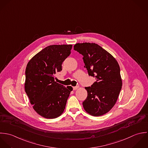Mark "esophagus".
<instances>
[{"label":"esophagus","instance_id":"esophagus-1","mask_svg":"<svg viewBox=\"0 0 148 148\" xmlns=\"http://www.w3.org/2000/svg\"><path fill=\"white\" fill-rule=\"evenodd\" d=\"M79 88V86H74V87H73V90H77V89H78Z\"/></svg>","mask_w":148,"mask_h":148}]
</instances>
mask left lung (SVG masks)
<instances>
[{
	"mask_svg": "<svg viewBox=\"0 0 148 148\" xmlns=\"http://www.w3.org/2000/svg\"><path fill=\"white\" fill-rule=\"evenodd\" d=\"M74 50L82 54L89 76L96 81L85 87L88 97L83 102L85 111L93 116L109 112L116 104L122 88L120 68L117 61L109 53L93 43H77Z\"/></svg>",
	"mask_w": 148,
	"mask_h": 148,
	"instance_id": "obj_1",
	"label": "left lung"
}]
</instances>
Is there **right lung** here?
I'll use <instances>...</instances> for the list:
<instances>
[{"label":"right lung","instance_id":"obj_1","mask_svg":"<svg viewBox=\"0 0 148 148\" xmlns=\"http://www.w3.org/2000/svg\"><path fill=\"white\" fill-rule=\"evenodd\" d=\"M71 45H50L34 56L27 64L25 91L33 109L46 118H56L64 112L73 88L55 81L62 64L71 53Z\"/></svg>","mask_w":148,"mask_h":148}]
</instances>
